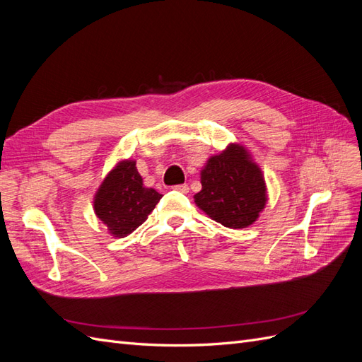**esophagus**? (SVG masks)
Masks as SVG:
<instances>
[{
	"label": "esophagus",
	"mask_w": 362,
	"mask_h": 362,
	"mask_svg": "<svg viewBox=\"0 0 362 362\" xmlns=\"http://www.w3.org/2000/svg\"><path fill=\"white\" fill-rule=\"evenodd\" d=\"M173 190H177V192H180V193H189V185L187 184H180V185H173L172 187Z\"/></svg>",
	"instance_id": "34e87169"
}]
</instances>
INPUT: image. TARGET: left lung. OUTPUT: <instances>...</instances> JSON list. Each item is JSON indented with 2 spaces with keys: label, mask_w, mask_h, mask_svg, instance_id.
I'll return each mask as SVG.
<instances>
[{
  "label": "left lung",
  "mask_w": 362,
  "mask_h": 362,
  "mask_svg": "<svg viewBox=\"0 0 362 362\" xmlns=\"http://www.w3.org/2000/svg\"><path fill=\"white\" fill-rule=\"evenodd\" d=\"M202 190L194 204L226 228H246L257 222L267 204V185L250 152L229 144L221 154L206 160L201 170Z\"/></svg>",
  "instance_id": "1"
}]
</instances>
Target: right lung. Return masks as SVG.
Returning a JSON list of instances; mask_svg holds the SVG:
<instances>
[{
	"mask_svg": "<svg viewBox=\"0 0 362 362\" xmlns=\"http://www.w3.org/2000/svg\"><path fill=\"white\" fill-rule=\"evenodd\" d=\"M161 196L157 190L145 187L136 160H120L96 190L93 210L108 234L124 238L146 221Z\"/></svg>",
	"mask_w": 362,
	"mask_h": 362,
	"instance_id": "add662e5",
	"label": "right lung"
}]
</instances>
